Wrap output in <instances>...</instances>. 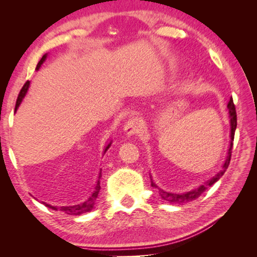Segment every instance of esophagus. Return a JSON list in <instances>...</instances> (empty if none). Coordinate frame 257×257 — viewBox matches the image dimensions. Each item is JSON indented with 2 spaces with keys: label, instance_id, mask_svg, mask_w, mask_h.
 Here are the masks:
<instances>
[{
  "label": "esophagus",
  "instance_id": "1",
  "mask_svg": "<svg viewBox=\"0 0 257 257\" xmlns=\"http://www.w3.org/2000/svg\"><path fill=\"white\" fill-rule=\"evenodd\" d=\"M123 132L125 134V136H128V137H132L135 134L141 132V120H139L138 118L129 119L128 122L124 124Z\"/></svg>",
  "mask_w": 257,
  "mask_h": 257
}]
</instances>
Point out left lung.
Here are the masks:
<instances>
[{"instance_id":"1","label":"left lung","mask_w":257,"mask_h":257,"mask_svg":"<svg viewBox=\"0 0 257 257\" xmlns=\"http://www.w3.org/2000/svg\"><path fill=\"white\" fill-rule=\"evenodd\" d=\"M228 113H229V119H230V145H229V150H228V154L227 158L224 160V163L222 165V170L219 171L215 176H213L211 179H208L207 181L204 182L203 185L198 186L197 188H194L189 191H186V193H170V191L163 190L162 188L155 184L152 179L151 176V185L152 187L158 189V193L160 195V197L163 199V201H167L170 204H186L188 202L194 201V199L198 198L205 191L208 187H211L213 184L220 179L221 177L223 176V173L227 170L230 163V159H231V150H232V144H233V137H234V132H236L237 128V114H236V107H234V104L232 98L230 99L228 103Z\"/></svg>"}]
</instances>
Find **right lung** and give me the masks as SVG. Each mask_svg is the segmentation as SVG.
Wrapping results in <instances>:
<instances>
[{
    "mask_svg": "<svg viewBox=\"0 0 257 257\" xmlns=\"http://www.w3.org/2000/svg\"><path fill=\"white\" fill-rule=\"evenodd\" d=\"M46 58H47V54H44V55H43V58L41 59L40 62L37 63V67H36V70H37V71L40 70V68L42 67V64L45 62ZM29 84H30V81H26V84L24 85L23 88H21L20 93H19V95H18V98H17L16 111L18 110L19 105L21 104V102H23V99H24V97L26 96V94H27L28 88H29ZM111 144H112V142L108 143V144L105 146V149H104L103 154H105V152H106L108 149H110ZM101 171H102V170H101ZM101 171H99V173H98V179H97V181H96V186H95L93 194L90 195V196L88 197V199H87L86 202L80 203V204H77V205L60 206V207L53 206V205H51V204H47V203H45V202H43V204H44V205L47 206L49 208H52V210L63 212V213H66V214H70V215H80V214H82V213H86V212L92 211L93 208H94V206H95V202H96V198H97V195H98V193H99V189H101V186H99V179H101V177H102Z\"/></svg>",
    "mask_w": 257,
    "mask_h": 257,
    "instance_id": "add662e5",
    "label": "right lung"
}]
</instances>
